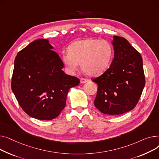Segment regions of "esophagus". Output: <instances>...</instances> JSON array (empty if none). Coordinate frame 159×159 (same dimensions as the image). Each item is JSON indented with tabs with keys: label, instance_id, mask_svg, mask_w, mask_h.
I'll return each instance as SVG.
<instances>
[{
	"label": "esophagus",
	"instance_id": "1",
	"mask_svg": "<svg viewBox=\"0 0 159 159\" xmlns=\"http://www.w3.org/2000/svg\"><path fill=\"white\" fill-rule=\"evenodd\" d=\"M89 80H88V79H87V78H81V80H80V82L81 83H87V82H89Z\"/></svg>",
	"mask_w": 159,
	"mask_h": 159
}]
</instances>
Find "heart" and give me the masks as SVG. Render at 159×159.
Here are the masks:
<instances>
[{
    "mask_svg": "<svg viewBox=\"0 0 159 159\" xmlns=\"http://www.w3.org/2000/svg\"><path fill=\"white\" fill-rule=\"evenodd\" d=\"M67 52L68 54L62 56V61L69 72H76L78 64H81L84 73L94 77L108 68L113 49L107 40L86 39L70 44Z\"/></svg>",
    "mask_w": 159,
    "mask_h": 159,
    "instance_id": "obj_1",
    "label": "heart"
}]
</instances>
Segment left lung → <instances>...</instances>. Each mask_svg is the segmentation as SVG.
Wrapping results in <instances>:
<instances>
[{"mask_svg":"<svg viewBox=\"0 0 159 159\" xmlns=\"http://www.w3.org/2000/svg\"><path fill=\"white\" fill-rule=\"evenodd\" d=\"M114 58L110 67L92 79L98 85L95 107L104 114L117 116L134 109L145 85L143 58L125 38L114 36Z\"/></svg>","mask_w":159,"mask_h":159,"instance_id":"left-lung-1","label":"left lung"}]
</instances>
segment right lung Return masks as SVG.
Instances as JSON below:
<instances>
[{
  "instance_id": "add662e5",
  "label": "right lung",
  "mask_w": 159,
  "mask_h": 159,
  "mask_svg": "<svg viewBox=\"0 0 159 159\" xmlns=\"http://www.w3.org/2000/svg\"><path fill=\"white\" fill-rule=\"evenodd\" d=\"M46 39L30 43L15 59L11 89L20 107L30 116L49 120L66 105L68 92L80 79L65 74L63 63Z\"/></svg>"
}]
</instances>
